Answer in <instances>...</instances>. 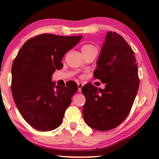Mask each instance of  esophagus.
Masks as SVG:
<instances>
[{
    "instance_id": "esophagus-1",
    "label": "esophagus",
    "mask_w": 159,
    "mask_h": 159,
    "mask_svg": "<svg viewBox=\"0 0 159 159\" xmlns=\"http://www.w3.org/2000/svg\"><path fill=\"white\" fill-rule=\"evenodd\" d=\"M77 85H78V91H79V92H81L82 88H83V83H77Z\"/></svg>"
}]
</instances>
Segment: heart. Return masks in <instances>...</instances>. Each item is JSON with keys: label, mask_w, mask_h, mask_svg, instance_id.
Instances as JSON below:
<instances>
[{"label": "heart", "mask_w": 159, "mask_h": 159, "mask_svg": "<svg viewBox=\"0 0 159 159\" xmlns=\"http://www.w3.org/2000/svg\"><path fill=\"white\" fill-rule=\"evenodd\" d=\"M94 48H95L94 45H92V44H84L83 47H82L81 50H82V52H83V53H85V52L89 51V50H90L91 49H94Z\"/></svg>", "instance_id": "obj_1"}]
</instances>
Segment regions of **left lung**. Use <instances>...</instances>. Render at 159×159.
<instances>
[{
  "label": "left lung",
  "instance_id": "1",
  "mask_svg": "<svg viewBox=\"0 0 159 159\" xmlns=\"http://www.w3.org/2000/svg\"><path fill=\"white\" fill-rule=\"evenodd\" d=\"M97 65L94 78L106 87L88 83L82 88L86 100L83 114L88 126L107 131L119 126L132 109L139 87L138 66L130 46L111 31L107 33Z\"/></svg>",
  "mask_w": 159,
  "mask_h": 159
}]
</instances>
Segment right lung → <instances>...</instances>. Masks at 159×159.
<instances>
[{"mask_svg":"<svg viewBox=\"0 0 159 159\" xmlns=\"http://www.w3.org/2000/svg\"><path fill=\"white\" fill-rule=\"evenodd\" d=\"M82 35H38L24 44L12 66L11 90L20 115L35 129L46 132L59 127L65 110L77 91L75 82L65 86L51 82L61 69L63 56L80 42Z\"/></svg>","mask_w":159,"mask_h":159,"instance_id":"1","label":"right lung"}]
</instances>
